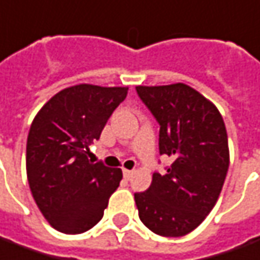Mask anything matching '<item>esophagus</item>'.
Segmentation results:
<instances>
[{"label": "esophagus", "mask_w": 260, "mask_h": 260, "mask_svg": "<svg viewBox=\"0 0 260 260\" xmlns=\"http://www.w3.org/2000/svg\"><path fill=\"white\" fill-rule=\"evenodd\" d=\"M132 176H134V170H126V169H124V177L126 180H129Z\"/></svg>", "instance_id": "obj_1"}]
</instances>
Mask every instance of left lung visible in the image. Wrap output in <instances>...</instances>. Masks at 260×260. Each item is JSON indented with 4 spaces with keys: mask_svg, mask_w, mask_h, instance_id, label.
<instances>
[{
    "mask_svg": "<svg viewBox=\"0 0 260 260\" xmlns=\"http://www.w3.org/2000/svg\"><path fill=\"white\" fill-rule=\"evenodd\" d=\"M136 91L160 125L159 150L173 159L135 194L139 218L161 237H183L210 214L230 168V148L218 108L184 83L138 86Z\"/></svg>",
    "mask_w": 260,
    "mask_h": 260,
    "instance_id": "1",
    "label": "left lung"
}]
</instances>
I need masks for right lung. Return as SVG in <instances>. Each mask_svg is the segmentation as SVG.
<instances>
[{
	"mask_svg": "<svg viewBox=\"0 0 260 260\" xmlns=\"http://www.w3.org/2000/svg\"><path fill=\"white\" fill-rule=\"evenodd\" d=\"M126 94L128 87L81 83L54 94L34 118L26 176L36 206L54 230L81 234L103 218L122 170L91 163L87 149Z\"/></svg>",
	"mask_w": 260,
	"mask_h": 260,
	"instance_id": "right-lung-1",
	"label": "right lung"
}]
</instances>
